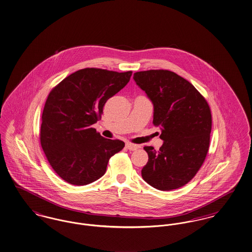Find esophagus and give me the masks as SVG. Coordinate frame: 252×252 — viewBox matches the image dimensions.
<instances>
[{
  "mask_svg": "<svg viewBox=\"0 0 252 252\" xmlns=\"http://www.w3.org/2000/svg\"><path fill=\"white\" fill-rule=\"evenodd\" d=\"M125 147H126L128 150H130V151H135V150H137V149L140 148L139 145H135V144H131V143H126Z\"/></svg>",
  "mask_w": 252,
  "mask_h": 252,
  "instance_id": "obj_1",
  "label": "esophagus"
}]
</instances>
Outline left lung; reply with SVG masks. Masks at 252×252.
Instances as JSON below:
<instances>
[{"instance_id":"obj_1","label":"left lung","mask_w":252,"mask_h":252,"mask_svg":"<svg viewBox=\"0 0 252 252\" xmlns=\"http://www.w3.org/2000/svg\"><path fill=\"white\" fill-rule=\"evenodd\" d=\"M136 85L154 104V126L164 141L159 151L146 146L149 161L141 170L150 186L162 191L189 183L208 153L212 115L206 99L175 72L151 69L133 74Z\"/></svg>"}]
</instances>
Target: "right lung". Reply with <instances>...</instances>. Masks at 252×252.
Segmentation results:
<instances>
[{"mask_svg": "<svg viewBox=\"0 0 252 252\" xmlns=\"http://www.w3.org/2000/svg\"><path fill=\"white\" fill-rule=\"evenodd\" d=\"M131 71L88 67L66 77L50 92L42 113L40 143L53 169L66 183L86 186L106 171L125 144L102 137L91 126L103 106L130 81Z\"/></svg>", "mask_w": 252, "mask_h": 252, "instance_id": "right-lung-1", "label": "right lung"}]
</instances>
